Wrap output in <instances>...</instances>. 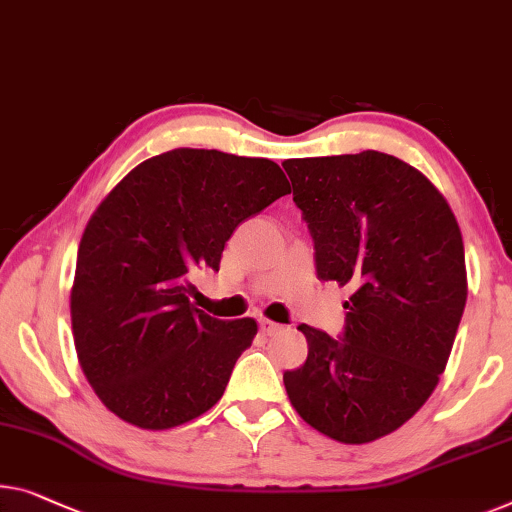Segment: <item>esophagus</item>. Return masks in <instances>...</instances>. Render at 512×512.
Here are the masks:
<instances>
[{"instance_id": "obj_1", "label": "esophagus", "mask_w": 512, "mask_h": 512, "mask_svg": "<svg viewBox=\"0 0 512 512\" xmlns=\"http://www.w3.org/2000/svg\"><path fill=\"white\" fill-rule=\"evenodd\" d=\"M259 329H262V333L266 335H276L282 331V324L271 322V319H259Z\"/></svg>"}]
</instances>
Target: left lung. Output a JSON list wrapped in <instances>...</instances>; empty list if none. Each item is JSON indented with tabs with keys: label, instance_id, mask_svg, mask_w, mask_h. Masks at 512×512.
Segmentation results:
<instances>
[{
	"label": "left lung",
	"instance_id": "obj_1",
	"mask_svg": "<svg viewBox=\"0 0 512 512\" xmlns=\"http://www.w3.org/2000/svg\"><path fill=\"white\" fill-rule=\"evenodd\" d=\"M282 167L319 280L352 289L342 340L301 324L308 358L282 381L310 427L370 444L407 423L446 370L469 292L460 225L423 172L381 151Z\"/></svg>",
	"mask_w": 512,
	"mask_h": 512
}]
</instances>
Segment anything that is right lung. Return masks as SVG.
<instances>
[{"label":"right lung","mask_w":512,"mask_h":512,"mask_svg":"<svg viewBox=\"0 0 512 512\" xmlns=\"http://www.w3.org/2000/svg\"><path fill=\"white\" fill-rule=\"evenodd\" d=\"M287 193L269 158L172 149L133 167L91 213L71 287L73 340L114 416L170 430L223 398L257 322L195 308L190 276L218 271L236 225Z\"/></svg>","instance_id":"add662e5"}]
</instances>
